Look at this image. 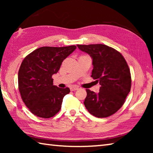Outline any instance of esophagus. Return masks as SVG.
Listing matches in <instances>:
<instances>
[{"label":"esophagus","mask_w":153,"mask_h":153,"mask_svg":"<svg viewBox=\"0 0 153 153\" xmlns=\"http://www.w3.org/2000/svg\"><path fill=\"white\" fill-rule=\"evenodd\" d=\"M78 89H79V88L76 87V86H72V87H71V88H70L71 91H76V90H77Z\"/></svg>","instance_id":"esophagus-1"}]
</instances>
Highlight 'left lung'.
<instances>
[{
	"label": "left lung",
	"mask_w": 153,
	"mask_h": 153,
	"mask_svg": "<svg viewBox=\"0 0 153 153\" xmlns=\"http://www.w3.org/2000/svg\"><path fill=\"white\" fill-rule=\"evenodd\" d=\"M80 51L91 56V77L100 85L99 92L86 89L84 104L92 115L107 117L122 107L131 89L129 67L121 54L105 45H77Z\"/></svg>",
	"instance_id": "left-lung-1"
}]
</instances>
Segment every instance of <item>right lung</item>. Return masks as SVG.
Listing matches in <instances>:
<instances>
[{
	"instance_id": "right-lung-1",
	"label": "right lung",
	"mask_w": 153,
	"mask_h": 153,
	"mask_svg": "<svg viewBox=\"0 0 153 153\" xmlns=\"http://www.w3.org/2000/svg\"><path fill=\"white\" fill-rule=\"evenodd\" d=\"M76 49L74 45L43 46L33 51L22 61L18 72L19 90L23 101L33 115L50 118L60 111L63 97L70 90L54 86L52 76Z\"/></svg>"
}]
</instances>
